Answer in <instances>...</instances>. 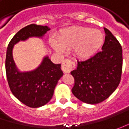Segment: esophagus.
Listing matches in <instances>:
<instances>
[{"label":"esophagus","instance_id":"esophagus-1","mask_svg":"<svg viewBox=\"0 0 129 129\" xmlns=\"http://www.w3.org/2000/svg\"><path fill=\"white\" fill-rule=\"evenodd\" d=\"M74 67H75V63L72 60L68 59L63 60L62 64V70L64 72L70 73Z\"/></svg>","mask_w":129,"mask_h":129}]
</instances>
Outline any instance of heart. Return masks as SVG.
I'll return each mask as SVG.
<instances>
[{"label": "heart", "mask_w": 129, "mask_h": 129, "mask_svg": "<svg viewBox=\"0 0 129 129\" xmlns=\"http://www.w3.org/2000/svg\"><path fill=\"white\" fill-rule=\"evenodd\" d=\"M59 43L52 39L50 44L54 49L64 52L65 49L74 47L75 56L80 59L92 57L101 48L103 42V34L91 28L75 26L63 29L58 36Z\"/></svg>", "instance_id": "heart-1"}]
</instances>
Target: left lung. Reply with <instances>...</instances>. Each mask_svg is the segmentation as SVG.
<instances>
[{
	"label": "left lung",
	"mask_w": 129,
	"mask_h": 129,
	"mask_svg": "<svg viewBox=\"0 0 129 129\" xmlns=\"http://www.w3.org/2000/svg\"><path fill=\"white\" fill-rule=\"evenodd\" d=\"M105 42L102 51L85 61H77L71 72L75 85L73 95L88 104L107 99L118 86L122 73V47L112 33L104 28Z\"/></svg>",
	"instance_id": "8db88e82"
}]
</instances>
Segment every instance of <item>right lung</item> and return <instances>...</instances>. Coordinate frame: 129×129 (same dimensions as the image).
I'll return each mask as SVG.
<instances>
[{
	"label": "right lung",
	"instance_id": "add662e5",
	"mask_svg": "<svg viewBox=\"0 0 129 129\" xmlns=\"http://www.w3.org/2000/svg\"><path fill=\"white\" fill-rule=\"evenodd\" d=\"M49 30L47 26L30 24L15 34L7 48L6 72L9 87L18 100L31 108L43 106L52 99L57 82L63 75L61 64H54L46 56L37 69L20 72L13 59V49L18 42L29 37L42 38Z\"/></svg>",
	"mask_w": 129,
	"mask_h": 129
}]
</instances>
